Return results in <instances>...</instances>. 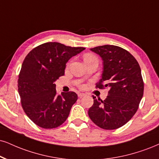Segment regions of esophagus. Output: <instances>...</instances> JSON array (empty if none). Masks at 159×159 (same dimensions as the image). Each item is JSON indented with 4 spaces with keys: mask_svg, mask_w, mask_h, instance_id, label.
<instances>
[{
    "mask_svg": "<svg viewBox=\"0 0 159 159\" xmlns=\"http://www.w3.org/2000/svg\"><path fill=\"white\" fill-rule=\"evenodd\" d=\"M84 97H85V93H78V97H79V98H83Z\"/></svg>",
    "mask_w": 159,
    "mask_h": 159,
    "instance_id": "obj_1",
    "label": "esophagus"
}]
</instances>
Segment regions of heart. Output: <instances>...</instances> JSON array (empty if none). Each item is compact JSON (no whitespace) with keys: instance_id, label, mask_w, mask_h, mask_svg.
I'll use <instances>...</instances> for the list:
<instances>
[{"instance_id":"heart-1","label":"heart","mask_w":159,"mask_h":159,"mask_svg":"<svg viewBox=\"0 0 159 159\" xmlns=\"http://www.w3.org/2000/svg\"><path fill=\"white\" fill-rule=\"evenodd\" d=\"M94 58H96V57L93 55H92V54H86V55L84 57V61H87V60H92V59H94ZM79 87L80 88V89H83V88L85 87V85H80Z\"/></svg>"}]
</instances>
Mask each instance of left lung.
Wrapping results in <instances>:
<instances>
[{"label": "left lung", "instance_id": "obj_1", "mask_svg": "<svg viewBox=\"0 0 159 159\" xmlns=\"http://www.w3.org/2000/svg\"><path fill=\"white\" fill-rule=\"evenodd\" d=\"M103 60L102 79L96 89L108 88L105 100L96 99L89 110L91 121L100 128L114 130L125 125L138 110L144 93V82L139 62L119 46L105 45L91 48Z\"/></svg>", "mask_w": 159, "mask_h": 159}]
</instances>
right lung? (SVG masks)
Masks as SVG:
<instances>
[{
  "label": "right lung",
  "instance_id": "obj_1",
  "mask_svg": "<svg viewBox=\"0 0 159 159\" xmlns=\"http://www.w3.org/2000/svg\"><path fill=\"white\" fill-rule=\"evenodd\" d=\"M84 49L49 42L35 47L25 57L17 87L23 111L35 125L52 129L68 118L77 95L73 91L57 95L54 82L64 75L68 60Z\"/></svg>",
  "mask_w": 159,
  "mask_h": 159
}]
</instances>
